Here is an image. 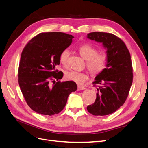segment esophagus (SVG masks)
I'll return each mask as SVG.
<instances>
[{"label": "esophagus", "mask_w": 148, "mask_h": 148, "mask_svg": "<svg viewBox=\"0 0 148 148\" xmlns=\"http://www.w3.org/2000/svg\"><path fill=\"white\" fill-rule=\"evenodd\" d=\"M85 89L86 88L84 86H80V85L77 86V91H81V90H85Z\"/></svg>", "instance_id": "34e87169"}]
</instances>
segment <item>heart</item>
Listing matches in <instances>:
<instances>
[{
	"label": "heart",
	"instance_id": "obj_1",
	"mask_svg": "<svg viewBox=\"0 0 148 148\" xmlns=\"http://www.w3.org/2000/svg\"><path fill=\"white\" fill-rule=\"evenodd\" d=\"M78 51L82 57L86 60V67L92 76H97L105 69L108 60V56L106 53L98 52L97 48L89 44L82 45L78 48ZM70 51L68 49L61 51L59 61L63 66H67ZM66 78L77 84H82L88 79V74L83 72L70 71L66 73Z\"/></svg>",
	"mask_w": 148,
	"mask_h": 148
}]
</instances>
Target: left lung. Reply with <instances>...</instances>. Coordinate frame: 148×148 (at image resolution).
<instances>
[{"label": "left lung", "mask_w": 148, "mask_h": 148, "mask_svg": "<svg viewBox=\"0 0 148 148\" xmlns=\"http://www.w3.org/2000/svg\"><path fill=\"white\" fill-rule=\"evenodd\" d=\"M88 38L103 43L107 49L108 60L92 82L97 87V98L87 110L93 115L112 114L124 104L132 84L130 54L124 42L113 34L96 32L88 33Z\"/></svg>", "instance_id": "obj_1"}]
</instances>
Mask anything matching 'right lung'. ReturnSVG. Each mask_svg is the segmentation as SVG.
I'll use <instances>...</instances> for the list:
<instances>
[{
    "mask_svg": "<svg viewBox=\"0 0 148 148\" xmlns=\"http://www.w3.org/2000/svg\"><path fill=\"white\" fill-rule=\"evenodd\" d=\"M73 38L61 32L41 33L23 50L18 69L19 85L27 105L39 114L60 113L69 94L77 90L74 81L61 82L59 79L63 73L55 69L60 64L61 51L70 45Z\"/></svg>",
    "mask_w": 148,
    "mask_h": 148,
    "instance_id": "obj_1",
    "label": "right lung"
}]
</instances>
